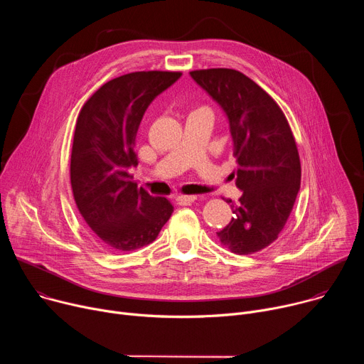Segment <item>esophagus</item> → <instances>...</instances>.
Masks as SVG:
<instances>
[{
  "label": "esophagus",
  "instance_id": "1",
  "mask_svg": "<svg viewBox=\"0 0 364 364\" xmlns=\"http://www.w3.org/2000/svg\"><path fill=\"white\" fill-rule=\"evenodd\" d=\"M177 200L181 203V204H188V203H193L197 200V196H188V194H180L177 196Z\"/></svg>",
  "mask_w": 364,
  "mask_h": 364
}]
</instances>
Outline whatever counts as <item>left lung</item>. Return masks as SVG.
I'll use <instances>...</instances> for the list:
<instances>
[{"instance_id": "left-lung-1", "label": "left lung", "mask_w": 364, "mask_h": 364, "mask_svg": "<svg viewBox=\"0 0 364 364\" xmlns=\"http://www.w3.org/2000/svg\"><path fill=\"white\" fill-rule=\"evenodd\" d=\"M190 76L228 118L237 163L232 174L243 191L237 205H230L235 216L218 236L233 253L259 252L278 237L299 191L294 135L277 102L243 73L207 69Z\"/></svg>"}]
</instances>
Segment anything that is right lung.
<instances>
[{
    "label": "right lung",
    "mask_w": 364,
    "mask_h": 364,
    "mask_svg": "<svg viewBox=\"0 0 364 364\" xmlns=\"http://www.w3.org/2000/svg\"><path fill=\"white\" fill-rule=\"evenodd\" d=\"M180 72H134L99 87L83 105L75 129L70 183L77 209L99 242L115 252L149 245L174 207L154 197L129 174L138 166L135 139L151 102Z\"/></svg>",
    "instance_id": "1"
}]
</instances>
